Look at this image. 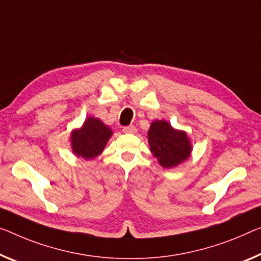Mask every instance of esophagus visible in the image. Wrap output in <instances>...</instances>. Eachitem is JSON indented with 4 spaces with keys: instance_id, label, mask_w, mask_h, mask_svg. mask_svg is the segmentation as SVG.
I'll return each mask as SVG.
<instances>
[{
    "instance_id": "34e87169",
    "label": "esophagus",
    "mask_w": 261,
    "mask_h": 261,
    "mask_svg": "<svg viewBox=\"0 0 261 261\" xmlns=\"http://www.w3.org/2000/svg\"><path fill=\"white\" fill-rule=\"evenodd\" d=\"M122 132L126 134H135L136 132H138V129H136L135 126H127V127H123Z\"/></svg>"
}]
</instances>
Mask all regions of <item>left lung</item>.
<instances>
[{
  "instance_id": "obj_1",
  "label": "left lung",
  "mask_w": 261,
  "mask_h": 261,
  "mask_svg": "<svg viewBox=\"0 0 261 261\" xmlns=\"http://www.w3.org/2000/svg\"><path fill=\"white\" fill-rule=\"evenodd\" d=\"M147 138L150 153L166 169L176 168L191 156L192 143L187 132L176 129L167 120L151 122Z\"/></svg>"
}]
</instances>
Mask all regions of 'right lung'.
<instances>
[{"mask_svg": "<svg viewBox=\"0 0 261 261\" xmlns=\"http://www.w3.org/2000/svg\"><path fill=\"white\" fill-rule=\"evenodd\" d=\"M113 132L101 120L87 117L82 127L71 132V149L77 158L93 160L102 153Z\"/></svg>", "mask_w": 261, "mask_h": 261, "instance_id": "right-lung-1", "label": "right lung"}]
</instances>
